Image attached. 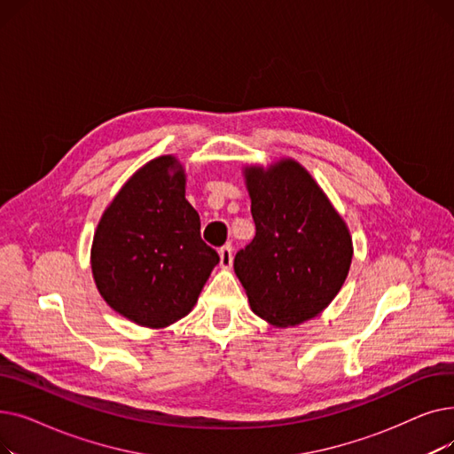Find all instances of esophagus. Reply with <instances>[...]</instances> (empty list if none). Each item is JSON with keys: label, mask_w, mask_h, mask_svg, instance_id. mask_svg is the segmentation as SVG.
Returning <instances> with one entry per match:
<instances>
[{"label": "esophagus", "mask_w": 454, "mask_h": 454, "mask_svg": "<svg viewBox=\"0 0 454 454\" xmlns=\"http://www.w3.org/2000/svg\"><path fill=\"white\" fill-rule=\"evenodd\" d=\"M219 259H221V267L223 269H230L231 267V263H233V250H231V247L230 245H226V247H223L221 250H219Z\"/></svg>", "instance_id": "34e87169"}]
</instances>
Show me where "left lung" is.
<instances>
[{
	"instance_id": "1",
	"label": "left lung",
	"mask_w": 454,
	"mask_h": 454,
	"mask_svg": "<svg viewBox=\"0 0 454 454\" xmlns=\"http://www.w3.org/2000/svg\"><path fill=\"white\" fill-rule=\"evenodd\" d=\"M255 237L233 259L250 309L276 327L318 317L348 278L353 241L331 200L293 158L243 167Z\"/></svg>"
}]
</instances>
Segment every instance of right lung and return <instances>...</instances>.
Listing matches in <instances>:
<instances>
[{
  "label": "right lung",
  "mask_w": 454,
  "mask_h": 454,
  "mask_svg": "<svg viewBox=\"0 0 454 454\" xmlns=\"http://www.w3.org/2000/svg\"><path fill=\"white\" fill-rule=\"evenodd\" d=\"M90 259L99 294L127 320L163 329L191 313L219 254L200 239L176 156L147 161L119 189L95 230Z\"/></svg>",
  "instance_id": "obj_1"
}]
</instances>
